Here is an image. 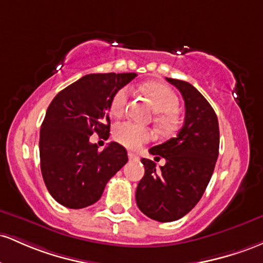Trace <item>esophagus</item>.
I'll list each match as a JSON object with an SVG mask.
<instances>
[{"label":"esophagus","mask_w":263,"mask_h":263,"mask_svg":"<svg viewBox=\"0 0 263 263\" xmlns=\"http://www.w3.org/2000/svg\"><path fill=\"white\" fill-rule=\"evenodd\" d=\"M128 156H129V159H130V160H133V161H139L140 160L139 156H138L137 154H134V153H129Z\"/></svg>","instance_id":"1"}]
</instances>
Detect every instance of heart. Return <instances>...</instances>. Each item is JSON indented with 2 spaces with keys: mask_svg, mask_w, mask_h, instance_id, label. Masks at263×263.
Returning <instances> with one entry per match:
<instances>
[{
  "mask_svg": "<svg viewBox=\"0 0 263 263\" xmlns=\"http://www.w3.org/2000/svg\"><path fill=\"white\" fill-rule=\"evenodd\" d=\"M146 93L152 100L153 107L156 111H159L158 123L164 129H171L175 125L176 116L175 113L179 109V98L173 89L167 85L161 83H153L147 85ZM130 97V89L129 87L120 88L111 98L110 108L114 114L123 113L126 108ZM114 137L129 149H138L146 141L152 140L153 134L149 129L138 125L132 122L119 123L114 130Z\"/></svg>",
  "mask_w": 263,
  "mask_h": 263,
  "instance_id": "1",
  "label": "heart"
}]
</instances>
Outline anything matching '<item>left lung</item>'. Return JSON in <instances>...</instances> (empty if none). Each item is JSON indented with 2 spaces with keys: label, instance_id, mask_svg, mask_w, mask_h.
<instances>
[{
  "label": "left lung",
  "instance_id": "8db88e82",
  "mask_svg": "<svg viewBox=\"0 0 263 263\" xmlns=\"http://www.w3.org/2000/svg\"><path fill=\"white\" fill-rule=\"evenodd\" d=\"M166 81L184 98V125L176 138L149 149L155 159H165L164 166L156 169L154 161L141 159L145 174L135 193L139 210L159 222L181 219L200 201L214 173L220 145L219 122L210 103L187 82Z\"/></svg>",
  "mask_w": 263,
  "mask_h": 263
}]
</instances>
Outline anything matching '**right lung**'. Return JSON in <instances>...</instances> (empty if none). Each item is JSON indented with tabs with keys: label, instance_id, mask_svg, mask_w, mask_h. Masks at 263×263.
I'll use <instances>...</instances> for the list:
<instances>
[{
	"label": "right lung",
	"instance_id": "add662e5",
	"mask_svg": "<svg viewBox=\"0 0 263 263\" xmlns=\"http://www.w3.org/2000/svg\"><path fill=\"white\" fill-rule=\"evenodd\" d=\"M135 73H94L61 90L52 100L40 133L42 176L53 199L69 209L93 205L111 176L128 163L120 144L99 152L90 135L110 130L111 98Z\"/></svg>",
	"mask_w": 263,
	"mask_h": 263
}]
</instances>
